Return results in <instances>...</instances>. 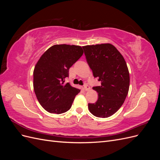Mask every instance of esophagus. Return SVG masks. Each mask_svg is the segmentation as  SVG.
Wrapping results in <instances>:
<instances>
[{
	"mask_svg": "<svg viewBox=\"0 0 160 160\" xmlns=\"http://www.w3.org/2000/svg\"><path fill=\"white\" fill-rule=\"evenodd\" d=\"M83 89L86 91H89L90 89V87L88 85V84H85L83 85Z\"/></svg>",
	"mask_w": 160,
	"mask_h": 160,
	"instance_id": "1",
	"label": "esophagus"
}]
</instances>
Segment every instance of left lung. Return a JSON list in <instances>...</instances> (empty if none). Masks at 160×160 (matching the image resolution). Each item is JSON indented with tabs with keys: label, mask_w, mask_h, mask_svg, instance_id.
<instances>
[{
	"label": "left lung",
	"mask_w": 160,
	"mask_h": 160,
	"mask_svg": "<svg viewBox=\"0 0 160 160\" xmlns=\"http://www.w3.org/2000/svg\"><path fill=\"white\" fill-rule=\"evenodd\" d=\"M87 62L101 85L93 88L98 93L95 103H89L90 112L105 118L117 112L128 95L129 73L123 57L109 43L83 47Z\"/></svg>",
	"instance_id": "left-lung-1"
}]
</instances>
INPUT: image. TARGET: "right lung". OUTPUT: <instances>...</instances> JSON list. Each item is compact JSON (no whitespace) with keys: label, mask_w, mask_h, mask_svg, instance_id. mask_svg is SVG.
Segmentation results:
<instances>
[{"label":"right lung","mask_w":160,"mask_h":160,"mask_svg":"<svg viewBox=\"0 0 160 160\" xmlns=\"http://www.w3.org/2000/svg\"><path fill=\"white\" fill-rule=\"evenodd\" d=\"M81 47L55 45L40 57L33 71V88L38 102L51 113L68 111L80 89L65 83L69 70L83 55Z\"/></svg>","instance_id":"1"}]
</instances>
